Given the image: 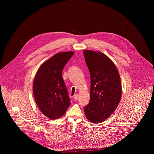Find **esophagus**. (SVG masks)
<instances>
[{
	"instance_id": "obj_1",
	"label": "esophagus",
	"mask_w": 154,
	"mask_h": 154,
	"mask_svg": "<svg viewBox=\"0 0 154 154\" xmlns=\"http://www.w3.org/2000/svg\"><path fill=\"white\" fill-rule=\"evenodd\" d=\"M78 98H79V96H78V94H75V95L73 96V98H74V100H77L78 99Z\"/></svg>"
}]
</instances>
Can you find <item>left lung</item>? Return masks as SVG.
I'll list each match as a JSON object with an SVG mask.
<instances>
[{"instance_id": "obj_1", "label": "left lung", "mask_w": 154, "mask_h": 154, "mask_svg": "<svg viewBox=\"0 0 154 154\" xmlns=\"http://www.w3.org/2000/svg\"><path fill=\"white\" fill-rule=\"evenodd\" d=\"M84 54L91 76L90 100L84 108L93 123L105 121L117 109L122 97V83L114 63L100 51L85 50Z\"/></svg>"}]
</instances>
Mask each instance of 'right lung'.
<instances>
[{
	"label": "right lung",
	"mask_w": 154,
	"mask_h": 154,
	"mask_svg": "<svg viewBox=\"0 0 154 154\" xmlns=\"http://www.w3.org/2000/svg\"><path fill=\"white\" fill-rule=\"evenodd\" d=\"M73 54V51L58 53L44 62L36 73L34 98L42 112L51 120L63 116L70 104L62 70Z\"/></svg>",
	"instance_id": "1"
}]
</instances>
